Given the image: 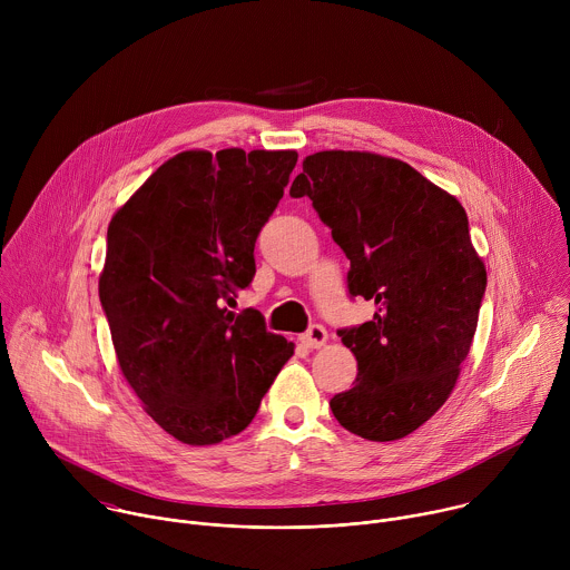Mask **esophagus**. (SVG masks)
<instances>
[{"instance_id":"1","label":"esophagus","mask_w":570,"mask_h":570,"mask_svg":"<svg viewBox=\"0 0 570 570\" xmlns=\"http://www.w3.org/2000/svg\"><path fill=\"white\" fill-rule=\"evenodd\" d=\"M299 343L306 350H320L324 343H327V330H324L322 324H313V327H308L306 334L299 336Z\"/></svg>"}]
</instances>
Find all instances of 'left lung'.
Segmentation results:
<instances>
[{
    "mask_svg": "<svg viewBox=\"0 0 570 570\" xmlns=\"http://www.w3.org/2000/svg\"><path fill=\"white\" fill-rule=\"evenodd\" d=\"M291 196L313 200L352 264L350 293L376 304L370 322L338 332L358 374L330 401L334 417L370 442L411 435L451 396L478 327L487 271L464 207L370 150L304 157Z\"/></svg>",
    "mask_w": 570,
    "mask_h": 570,
    "instance_id": "8db88e82",
    "label": "left lung"
}]
</instances>
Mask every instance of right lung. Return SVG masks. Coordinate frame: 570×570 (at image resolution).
I'll use <instances>...</instances> for the list:
<instances>
[{"instance_id":"right-lung-1","label":"right lung","mask_w":570,"mask_h":570,"mask_svg":"<svg viewBox=\"0 0 570 570\" xmlns=\"http://www.w3.org/2000/svg\"><path fill=\"white\" fill-rule=\"evenodd\" d=\"M295 150H183L112 216L99 297L124 379L148 417L191 446L238 435L295 345L259 311L234 313L255 240Z\"/></svg>"}]
</instances>
